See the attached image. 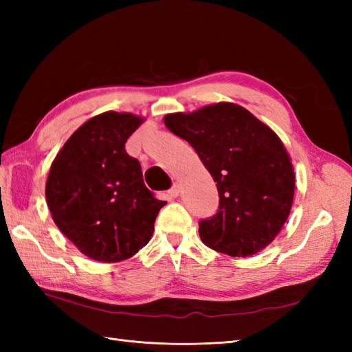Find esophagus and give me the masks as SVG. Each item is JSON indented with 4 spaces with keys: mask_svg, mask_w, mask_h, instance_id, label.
Wrapping results in <instances>:
<instances>
[{
    "mask_svg": "<svg viewBox=\"0 0 352 352\" xmlns=\"http://www.w3.org/2000/svg\"><path fill=\"white\" fill-rule=\"evenodd\" d=\"M178 193H180V184L174 183V184H172V188L169 189V195H170L172 198H177Z\"/></svg>",
    "mask_w": 352,
    "mask_h": 352,
    "instance_id": "34e87169",
    "label": "esophagus"
}]
</instances>
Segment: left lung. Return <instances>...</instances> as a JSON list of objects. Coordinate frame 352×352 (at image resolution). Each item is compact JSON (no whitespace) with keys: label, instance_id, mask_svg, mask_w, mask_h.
I'll return each instance as SVG.
<instances>
[{"label":"left lung","instance_id":"obj_1","mask_svg":"<svg viewBox=\"0 0 352 352\" xmlns=\"http://www.w3.org/2000/svg\"><path fill=\"white\" fill-rule=\"evenodd\" d=\"M164 125L188 140L219 192V210L199 222L204 245L230 257L265 250L286 223L295 170L271 126L234 102L169 113Z\"/></svg>","mask_w":352,"mask_h":352}]
</instances>
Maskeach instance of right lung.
<instances>
[{"mask_svg": "<svg viewBox=\"0 0 352 352\" xmlns=\"http://www.w3.org/2000/svg\"><path fill=\"white\" fill-rule=\"evenodd\" d=\"M145 119L104 111L72 133L52 160L45 197L52 221L86 257L118 263L149 242L166 201L146 189L125 142Z\"/></svg>", "mask_w": 352, "mask_h": 352, "instance_id": "add662e5", "label": "right lung"}]
</instances>
